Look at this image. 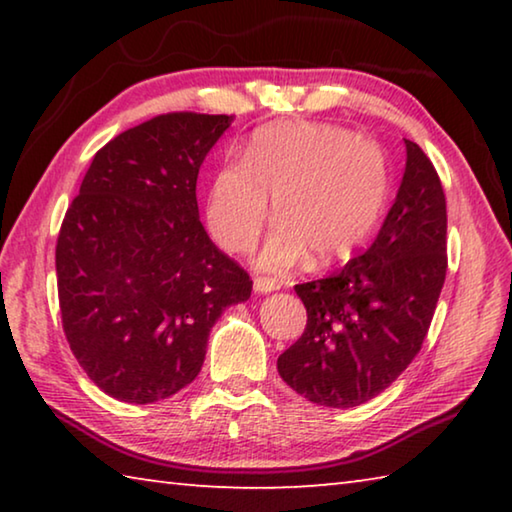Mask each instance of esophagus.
Wrapping results in <instances>:
<instances>
[{"mask_svg": "<svg viewBox=\"0 0 512 512\" xmlns=\"http://www.w3.org/2000/svg\"><path fill=\"white\" fill-rule=\"evenodd\" d=\"M253 287H255V293H262V296H264V293H273V291L280 289L273 280H266V277H255Z\"/></svg>", "mask_w": 512, "mask_h": 512, "instance_id": "obj_1", "label": "esophagus"}]
</instances>
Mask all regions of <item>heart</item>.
Returning <instances> with one entry per match:
<instances>
[{
  "instance_id": "b5f03b06",
  "label": "heart",
  "mask_w": 512,
  "mask_h": 512,
  "mask_svg": "<svg viewBox=\"0 0 512 512\" xmlns=\"http://www.w3.org/2000/svg\"><path fill=\"white\" fill-rule=\"evenodd\" d=\"M386 158L379 146L332 124L287 121L259 131L244 153L216 173L207 225L230 253L255 244L273 201V225L257 266L287 273L305 262L332 264L363 244L384 207Z\"/></svg>"
}]
</instances>
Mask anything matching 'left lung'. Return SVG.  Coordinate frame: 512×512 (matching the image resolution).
Masks as SVG:
<instances>
[{"label":"left lung","mask_w":512,"mask_h":512,"mask_svg":"<svg viewBox=\"0 0 512 512\" xmlns=\"http://www.w3.org/2000/svg\"><path fill=\"white\" fill-rule=\"evenodd\" d=\"M377 239L341 271L296 284L307 309L300 339L277 359L298 395L352 409L386 391L420 352L447 273V205L418 144Z\"/></svg>","instance_id":"8db88e82"}]
</instances>
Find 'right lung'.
I'll use <instances>...</instances> for the list:
<instances>
[{
    "instance_id": "right-lung-1",
    "label": "right lung",
    "mask_w": 512,
    "mask_h": 512,
    "mask_svg": "<svg viewBox=\"0 0 512 512\" xmlns=\"http://www.w3.org/2000/svg\"><path fill=\"white\" fill-rule=\"evenodd\" d=\"M228 115L171 112L94 155L56 244L58 302L76 361L103 393L151 404L192 384L216 320L253 280L198 219V169Z\"/></svg>"
}]
</instances>
